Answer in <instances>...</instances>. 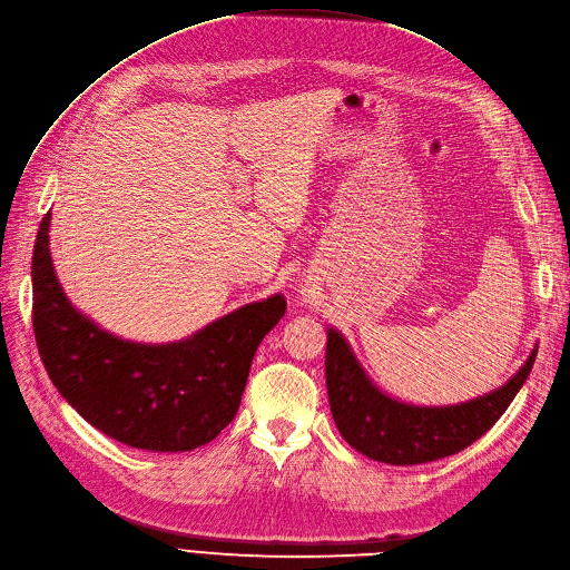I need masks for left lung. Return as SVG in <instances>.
Instances as JSON below:
<instances>
[{"label":"left lung","mask_w":570,"mask_h":570,"mask_svg":"<svg viewBox=\"0 0 570 570\" xmlns=\"http://www.w3.org/2000/svg\"><path fill=\"white\" fill-rule=\"evenodd\" d=\"M326 386L340 435L367 459L391 465L452 456L480 440L524 386L538 344L524 365L499 389L456 405H407L380 391L356 361L350 342L328 328Z\"/></svg>","instance_id":"obj_1"}]
</instances>
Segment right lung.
Here are the masks:
<instances>
[{
    "label": "right lung",
    "mask_w": 570,
    "mask_h": 570,
    "mask_svg": "<svg viewBox=\"0 0 570 570\" xmlns=\"http://www.w3.org/2000/svg\"><path fill=\"white\" fill-rule=\"evenodd\" d=\"M51 212L32 254V324L39 356L62 399L105 435L148 452H190L237 414L263 337L286 312L284 295L249 303L190 337L122 340L69 303L48 249Z\"/></svg>",
    "instance_id": "right-lung-1"
}]
</instances>
